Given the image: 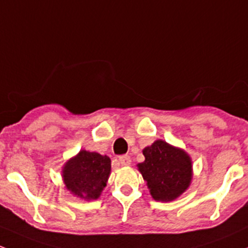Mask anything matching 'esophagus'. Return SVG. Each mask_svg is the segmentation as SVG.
Masks as SVG:
<instances>
[{"label": "esophagus", "mask_w": 248, "mask_h": 248, "mask_svg": "<svg viewBox=\"0 0 248 248\" xmlns=\"http://www.w3.org/2000/svg\"><path fill=\"white\" fill-rule=\"evenodd\" d=\"M131 157L129 155H121V157H119V163L121 164L122 166H128L129 164H131Z\"/></svg>", "instance_id": "obj_1"}]
</instances>
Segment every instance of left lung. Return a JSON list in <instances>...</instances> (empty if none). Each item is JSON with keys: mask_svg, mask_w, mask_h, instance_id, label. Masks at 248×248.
<instances>
[{"mask_svg": "<svg viewBox=\"0 0 248 248\" xmlns=\"http://www.w3.org/2000/svg\"><path fill=\"white\" fill-rule=\"evenodd\" d=\"M142 155L145 160L137 166L153 200L171 202L189 189L192 160L183 148L158 139L145 147Z\"/></svg>", "mask_w": 248, "mask_h": 248, "instance_id": "obj_1", "label": "left lung"}]
</instances>
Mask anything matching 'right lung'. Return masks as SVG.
<instances>
[{
	"label": "right lung",
	"instance_id": "1",
	"mask_svg": "<svg viewBox=\"0 0 248 248\" xmlns=\"http://www.w3.org/2000/svg\"><path fill=\"white\" fill-rule=\"evenodd\" d=\"M111 171L108 155L80 150L65 161L62 177L65 187L80 200H97L107 186Z\"/></svg>",
	"mask_w": 248,
	"mask_h": 248
}]
</instances>
